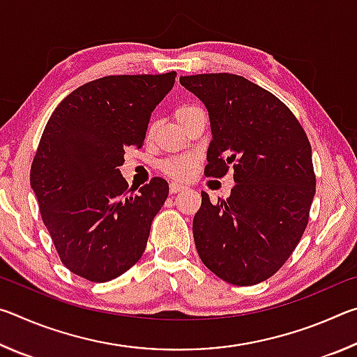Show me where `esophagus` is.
Listing matches in <instances>:
<instances>
[{
	"instance_id": "esophagus-1",
	"label": "esophagus",
	"mask_w": 357,
	"mask_h": 357,
	"mask_svg": "<svg viewBox=\"0 0 357 357\" xmlns=\"http://www.w3.org/2000/svg\"><path fill=\"white\" fill-rule=\"evenodd\" d=\"M184 189H185V185H181L178 183H170V192L172 193H178V192L184 190Z\"/></svg>"
}]
</instances>
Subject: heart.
I'll use <instances>...</instances> for the list:
<instances>
[{
	"label": "heart",
	"mask_w": 357,
	"mask_h": 357,
	"mask_svg": "<svg viewBox=\"0 0 357 357\" xmlns=\"http://www.w3.org/2000/svg\"><path fill=\"white\" fill-rule=\"evenodd\" d=\"M195 110H198V107H195V105H181L176 108V112H174V118H176L178 123H181V121L189 116V114ZM162 170H164L167 174H170V176H173V178L185 179L190 176L193 170H195V160L193 159H170L162 164Z\"/></svg>",
	"instance_id": "obj_1"
}]
</instances>
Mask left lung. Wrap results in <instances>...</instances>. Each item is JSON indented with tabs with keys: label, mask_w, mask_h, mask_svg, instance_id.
Returning <instances> with one entry per match:
<instances>
[{
	"label": "left lung",
	"mask_w": 357,
	"mask_h": 357,
	"mask_svg": "<svg viewBox=\"0 0 357 357\" xmlns=\"http://www.w3.org/2000/svg\"><path fill=\"white\" fill-rule=\"evenodd\" d=\"M209 113L213 140L204 174L233 167L236 185L213 204L202 192L192 229L209 271L238 287L269 279L298 245L315 197L312 148L291 110L234 74L181 77Z\"/></svg>",
	"instance_id": "8db88e82"
}]
</instances>
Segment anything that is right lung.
Returning a JSON list of instances; mask_svg holds the SVG:
<instances>
[{
	"mask_svg": "<svg viewBox=\"0 0 357 357\" xmlns=\"http://www.w3.org/2000/svg\"><path fill=\"white\" fill-rule=\"evenodd\" d=\"M174 77L98 78L64 98L48 119L29 181L59 258L83 279L113 280L143 255L168 184L153 178L129 193L119 167L126 148L143 144Z\"/></svg>",
	"mask_w": 357,
	"mask_h": 357,
	"instance_id": "add662e5",
	"label": "right lung"
}]
</instances>
